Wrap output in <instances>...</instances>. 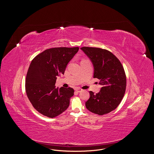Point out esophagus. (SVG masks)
<instances>
[{"label": "esophagus", "instance_id": "34e87169", "mask_svg": "<svg viewBox=\"0 0 154 154\" xmlns=\"http://www.w3.org/2000/svg\"><path fill=\"white\" fill-rule=\"evenodd\" d=\"M75 91H76L77 92H78V93H79V92H81L82 89L80 88H76L75 89Z\"/></svg>", "mask_w": 154, "mask_h": 154}]
</instances>
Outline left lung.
<instances>
[{"instance_id":"8db88e82","label":"left lung","mask_w":154,"mask_h":154,"mask_svg":"<svg viewBox=\"0 0 154 154\" xmlns=\"http://www.w3.org/2000/svg\"><path fill=\"white\" fill-rule=\"evenodd\" d=\"M81 49L92 61L94 67V78L102 85L96 95L89 91L90 97L85 102L89 111L103 116L115 110L124 96L126 78L119 60L111 52L100 48L83 47Z\"/></svg>"}]
</instances>
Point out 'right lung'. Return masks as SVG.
Here are the masks:
<instances>
[{
  "label": "right lung",
  "mask_w": 154,
  "mask_h": 154,
  "mask_svg": "<svg viewBox=\"0 0 154 154\" xmlns=\"http://www.w3.org/2000/svg\"><path fill=\"white\" fill-rule=\"evenodd\" d=\"M79 47L47 49L32 60L28 69L25 91L33 107L46 117L55 118L68 108L74 89L56 88L57 76L64 74L67 65Z\"/></svg>",
  "instance_id": "add662e5"
}]
</instances>
